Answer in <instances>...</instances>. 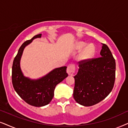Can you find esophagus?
Returning <instances> with one entry per match:
<instances>
[{
	"instance_id": "obj_1",
	"label": "esophagus",
	"mask_w": 128,
	"mask_h": 128,
	"mask_svg": "<svg viewBox=\"0 0 128 128\" xmlns=\"http://www.w3.org/2000/svg\"><path fill=\"white\" fill-rule=\"evenodd\" d=\"M75 70H76V69H75L74 66L70 65L68 66L67 69V72L68 73V74L69 76H72L75 72Z\"/></svg>"
}]
</instances>
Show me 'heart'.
Returning <instances> with one entry per match:
<instances>
[{
	"instance_id": "obj_1",
	"label": "heart",
	"mask_w": 128,
	"mask_h": 128,
	"mask_svg": "<svg viewBox=\"0 0 128 128\" xmlns=\"http://www.w3.org/2000/svg\"><path fill=\"white\" fill-rule=\"evenodd\" d=\"M86 43L84 42H76V43L75 44L74 46L75 50L76 51H80L86 46ZM95 53V46L93 44H89V45L86 46L80 52L78 56V59L79 60V61H88L89 60L91 59L94 56Z\"/></svg>"
}]
</instances>
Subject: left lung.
Instances as JSON below:
<instances>
[{
  "label": "left lung",
  "instance_id": "8db88e82",
  "mask_svg": "<svg viewBox=\"0 0 128 128\" xmlns=\"http://www.w3.org/2000/svg\"><path fill=\"white\" fill-rule=\"evenodd\" d=\"M101 57L80 63L75 79L73 97L79 104L90 106L102 101L111 92L115 79V60L106 44Z\"/></svg>",
  "mask_w": 128,
  "mask_h": 128
}]
</instances>
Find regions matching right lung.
<instances>
[{
	"label": "right lung",
	"mask_w": 128,
	"mask_h": 128,
	"mask_svg": "<svg viewBox=\"0 0 128 128\" xmlns=\"http://www.w3.org/2000/svg\"><path fill=\"white\" fill-rule=\"evenodd\" d=\"M42 36L39 34L23 43L13 60L12 66V84L14 90L26 102L36 107L48 104L53 98L56 86L68 76L66 66L56 68L37 79H32L24 75L20 67L24 49L33 40L41 38Z\"/></svg>",
	"instance_id": "1"
}]
</instances>
